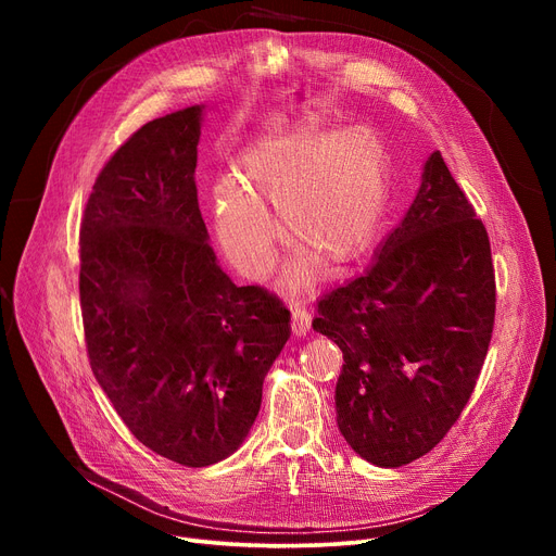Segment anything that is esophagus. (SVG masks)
Wrapping results in <instances>:
<instances>
[{
    "instance_id": "34e87169",
    "label": "esophagus",
    "mask_w": 556,
    "mask_h": 556,
    "mask_svg": "<svg viewBox=\"0 0 556 556\" xmlns=\"http://www.w3.org/2000/svg\"><path fill=\"white\" fill-rule=\"evenodd\" d=\"M290 329H293V336L302 338L311 331V315L306 308L295 306L293 313H290Z\"/></svg>"
}]
</instances>
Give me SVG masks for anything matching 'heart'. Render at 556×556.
<instances>
[{"label":"heart","mask_w":556,"mask_h":556,"mask_svg":"<svg viewBox=\"0 0 556 556\" xmlns=\"http://www.w3.org/2000/svg\"><path fill=\"white\" fill-rule=\"evenodd\" d=\"M386 193L388 151L374 128L354 124L329 135L304 126L250 146L233 182L214 189V218L223 248L250 275L275 256L270 207L288 245L333 270L369 248Z\"/></svg>","instance_id":"obj_1"}]
</instances>
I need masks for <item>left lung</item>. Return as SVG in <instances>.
Wrapping results in <instances>:
<instances>
[{
	"label": "left lung",
	"mask_w": 556,
	"mask_h": 556,
	"mask_svg": "<svg viewBox=\"0 0 556 556\" xmlns=\"http://www.w3.org/2000/svg\"><path fill=\"white\" fill-rule=\"evenodd\" d=\"M493 317L486 229L434 151L367 273L317 302L313 329L344 358L336 419L346 444L383 469L440 444L473 394Z\"/></svg>",
	"instance_id": "left-lung-1"
}]
</instances>
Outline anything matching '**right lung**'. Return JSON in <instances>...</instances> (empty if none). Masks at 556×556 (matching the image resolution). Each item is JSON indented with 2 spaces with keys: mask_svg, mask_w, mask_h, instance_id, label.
<instances>
[{
  "mask_svg": "<svg viewBox=\"0 0 556 556\" xmlns=\"http://www.w3.org/2000/svg\"><path fill=\"white\" fill-rule=\"evenodd\" d=\"M202 110L149 122L108 160L85 204L78 281L97 383L146 448L191 469L243 444L290 338L281 300L233 283L207 243Z\"/></svg>",
  "mask_w": 556,
  "mask_h": 556,
  "instance_id": "add662e5",
  "label": "right lung"
}]
</instances>
